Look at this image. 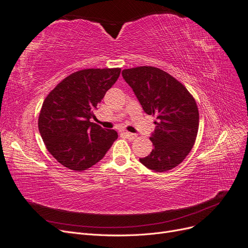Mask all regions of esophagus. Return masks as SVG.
I'll return each mask as SVG.
<instances>
[{"instance_id":"1","label":"esophagus","mask_w":248,"mask_h":248,"mask_svg":"<svg viewBox=\"0 0 248 248\" xmlns=\"http://www.w3.org/2000/svg\"><path fill=\"white\" fill-rule=\"evenodd\" d=\"M123 133H124V136L127 139H129V140H134V139L137 138V134L136 133H131V132H128V131H124Z\"/></svg>"}]
</instances>
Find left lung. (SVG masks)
Here are the masks:
<instances>
[{"instance_id":"obj_1","label":"left lung","mask_w":248,"mask_h":248,"mask_svg":"<svg viewBox=\"0 0 248 248\" xmlns=\"http://www.w3.org/2000/svg\"><path fill=\"white\" fill-rule=\"evenodd\" d=\"M122 77L146 114L156 117V129L150 138L153 150L140 161L154 171L176 168L191 151L198 136L196 100L181 82L156 67L124 69Z\"/></svg>"}]
</instances>
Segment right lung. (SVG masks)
Returning a JSON list of instances; mask_svg holds the SVG:
<instances>
[{"label":"right lung","instance_id":"add662e5","mask_svg":"<svg viewBox=\"0 0 248 248\" xmlns=\"http://www.w3.org/2000/svg\"><path fill=\"white\" fill-rule=\"evenodd\" d=\"M120 68L84 69L64 78L44 100L38 119L48 152L73 170L101 160L118 139L114 129L91 122L93 110L120 77Z\"/></svg>","mask_w":248,"mask_h":248}]
</instances>
